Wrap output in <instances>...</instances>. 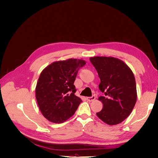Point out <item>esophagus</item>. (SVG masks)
Here are the masks:
<instances>
[{"label":"esophagus","mask_w":158,"mask_h":158,"mask_svg":"<svg viewBox=\"0 0 158 158\" xmlns=\"http://www.w3.org/2000/svg\"><path fill=\"white\" fill-rule=\"evenodd\" d=\"M86 99L89 102H93L95 99V97L94 96V95H93V96H92V97H88Z\"/></svg>","instance_id":"1"}]
</instances>
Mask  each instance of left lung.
<instances>
[{
  "label": "left lung",
  "mask_w": 158,
  "mask_h": 158,
  "mask_svg": "<svg viewBox=\"0 0 158 158\" xmlns=\"http://www.w3.org/2000/svg\"><path fill=\"white\" fill-rule=\"evenodd\" d=\"M100 78L99 88L104 96L98 99L103 109L97 116L109 125L122 123L130 114L136 99V85L132 71L127 64L111 56L90 57Z\"/></svg>",
  "instance_id": "1"
}]
</instances>
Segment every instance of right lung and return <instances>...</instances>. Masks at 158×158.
<instances>
[{"label": "right lung", "instance_id": "1", "mask_svg": "<svg viewBox=\"0 0 158 158\" xmlns=\"http://www.w3.org/2000/svg\"><path fill=\"white\" fill-rule=\"evenodd\" d=\"M82 59L56 61L42 70L35 88L38 107L47 120L55 123L66 121L73 115L82 99L74 95V85Z\"/></svg>", "mask_w": 158, "mask_h": 158}]
</instances>
